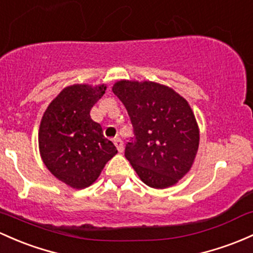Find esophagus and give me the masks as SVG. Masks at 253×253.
I'll return each instance as SVG.
<instances>
[{"instance_id":"34e87169","label":"esophagus","mask_w":253,"mask_h":253,"mask_svg":"<svg viewBox=\"0 0 253 253\" xmlns=\"http://www.w3.org/2000/svg\"><path fill=\"white\" fill-rule=\"evenodd\" d=\"M114 144H115L116 149H118L119 152L124 151V143H122L120 138H115V139H114Z\"/></svg>"}]
</instances>
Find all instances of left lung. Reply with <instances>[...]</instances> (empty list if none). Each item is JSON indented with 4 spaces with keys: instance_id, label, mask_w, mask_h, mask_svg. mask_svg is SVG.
<instances>
[{
    "instance_id": "left-lung-1",
    "label": "left lung",
    "mask_w": 253,
    "mask_h": 253,
    "mask_svg": "<svg viewBox=\"0 0 253 253\" xmlns=\"http://www.w3.org/2000/svg\"><path fill=\"white\" fill-rule=\"evenodd\" d=\"M113 92L126 107L134 138L125 157L150 187L176 184L190 170L199 145V129L187 101L168 86L121 80Z\"/></svg>"
}]
</instances>
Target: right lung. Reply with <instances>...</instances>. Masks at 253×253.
<instances>
[{
    "instance_id": "1",
    "label": "right lung",
    "mask_w": 253,
    "mask_h": 253,
    "mask_svg": "<svg viewBox=\"0 0 253 253\" xmlns=\"http://www.w3.org/2000/svg\"><path fill=\"white\" fill-rule=\"evenodd\" d=\"M107 86L73 85L49 104L41 121L38 143L42 160L54 176L73 188L96 181L118 150L91 119L93 104Z\"/></svg>"
}]
</instances>
